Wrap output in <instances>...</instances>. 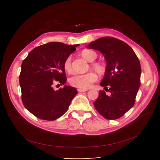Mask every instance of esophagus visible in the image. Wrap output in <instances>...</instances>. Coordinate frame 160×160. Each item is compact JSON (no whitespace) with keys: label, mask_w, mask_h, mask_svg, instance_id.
I'll use <instances>...</instances> for the list:
<instances>
[{"label":"esophagus","mask_w":160,"mask_h":160,"mask_svg":"<svg viewBox=\"0 0 160 160\" xmlns=\"http://www.w3.org/2000/svg\"><path fill=\"white\" fill-rule=\"evenodd\" d=\"M78 91L79 92H86V91H87V90L82 89V88H79V89H78Z\"/></svg>","instance_id":"obj_1"}]
</instances>
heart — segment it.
Returning <instances> with one entry per match:
<instances>
[{"mask_svg":"<svg viewBox=\"0 0 160 160\" xmlns=\"http://www.w3.org/2000/svg\"><path fill=\"white\" fill-rule=\"evenodd\" d=\"M83 58L89 62L94 61L97 58V54L94 51L84 49L81 52ZM91 66L99 74L102 75L105 72L104 66L100 62H94L91 64ZM63 68L66 72H70L72 70V58L68 56L63 62ZM98 80V76L94 72H89L85 74H74L69 78L70 84L75 87L87 89L90 88L93 83Z\"/></svg>","mask_w":160,"mask_h":160,"instance_id":"b5f03b06","label":"heart"}]
</instances>
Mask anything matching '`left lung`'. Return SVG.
Returning <instances> with one entry per match:
<instances>
[{
    "mask_svg": "<svg viewBox=\"0 0 160 160\" xmlns=\"http://www.w3.org/2000/svg\"><path fill=\"white\" fill-rule=\"evenodd\" d=\"M87 47L100 51L106 61L104 77L100 84L110 95L101 90L94 107L106 119H118L135 104L141 85L139 58L127 43L111 37L99 38Z\"/></svg>",
    "mask_w": 160,
    "mask_h": 160,
    "instance_id": "8db88e82",
    "label": "left lung"
}]
</instances>
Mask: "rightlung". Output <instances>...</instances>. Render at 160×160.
Segmentation results:
<instances>
[{
    "label": "right lung",
    "instance_id": "1",
    "mask_svg": "<svg viewBox=\"0 0 160 160\" xmlns=\"http://www.w3.org/2000/svg\"><path fill=\"white\" fill-rule=\"evenodd\" d=\"M77 45L51 42L30 51L21 64L19 84L24 106L36 117L55 120L66 112L78 94L75 87L64 85L54 90L55 82H66L63 62L76 50Z\"/></svg>",
    "mask_w": 160,
    "mask_h": 160
}]
</instances>
